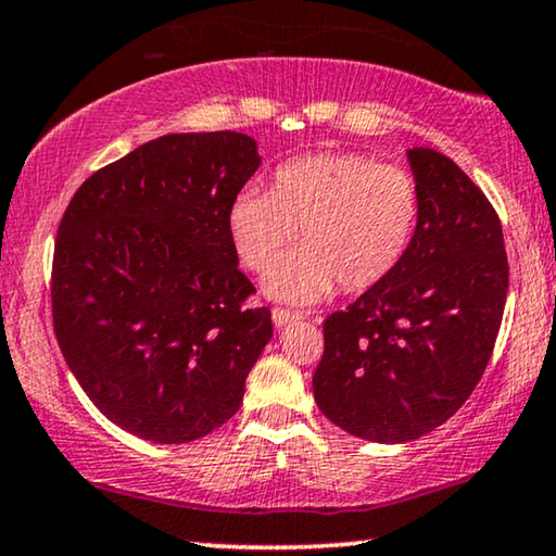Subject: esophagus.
Masks as SVG:
<instances>
[{"label": "esophagus", "mask_w": 556, "mask_h": 556, "mask_svg": "<svg viewBox=\"0 0 556 556\" xmlns=\"http://www.w3.org/2000/svg\"><path fill=\"white\" fill-rule=\"evenodd\" d=\"M296 319H302V314L289 312V309H281V306H277V309H271V321H275V327L292 325V321H296Z\"/></svg>", "instance_id": "esophagus-1"}]
</instances>
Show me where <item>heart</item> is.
<instances>
[{"label":"heart","mask_w":556,"mask_h":556,"mask_svg":"<svg viewBox=\"0 0 556 556\" xmlns=\"http://www.w3.org/2000/svg\"><path fill=\"white\" fill-rule=\"evenodd\" d=\"M419 185L407 169L357 152H321L275 172L269 192L242 189L231 199V247L250 271L270 262L301 229L303 247L271 268L269 296L312 304L334 285L344 292L377 287L400 267L419 225Z\"/></svg>","instance_id":"1"}]
</instances>
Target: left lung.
Returning <instances> with one entry per match:
<instances>
[{
    "label": "left lung",
    "mask_w": 556,
    "mask_h": 556,
    "mask_svg": "<svg viewBox=\"0 0 556 556\" xmlns=\"http://www.w3.org/2000/svg\"><path fill=\"white\" fill-rule=\"evenodd\" d=\"M421 212L404 262L325 321L314 400L367 442L432 432L475 392L500 334L509 287L490 199L450 156L407 149Z\"/></svg>",
    "instance_id": "left-lung-1"
}]
</instances>
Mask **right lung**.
<instances>
[{"label":"right lung","instance_id":"1","mask_svg":"<svg viewBox=\"0 0 556 556\" xmlns=\"http://www.w3.org/2000/svg\"><path fill=\"white\" fill-rule=\"evenodd\" d=\"M252 137L152 139L94 172L60 222L54 334L94 407L156 444H185L235 417L271 339L247 309L227 212L260 169Z\"/></svg>","mask_w":556,"mask_h":556}]
</instances>
